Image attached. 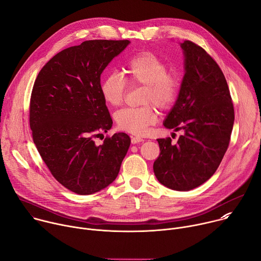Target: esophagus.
<instances>
[{
	"mask_svg": "<svg viewBox=\"0 0 261 261\" xmlns=\"http://www.w3.org/2000/svg\"><path fill=\"white\" fill-rule=\"evenodd\" d=\"M143 139L140 138V137H137V136H132L131 137V142L132 144H135V143H138V142H142Z\"/></svg>",
	"mask_w": 261,
	"mask_h": 261,
	"instance_id": "1",
	"label": "esophagus"
}]
</instances>
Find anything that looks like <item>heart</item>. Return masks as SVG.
<instances>
[{"label": "heart", "mask_w": 261, "mask_h": 261, "mask_svg": "<svg viewBox=\"0 0 261 261\" xmlns=\"http://www.w3.org/2000/svg\"><path fill=\"white\" fill-rule=\"evenodd\" d=\"M124 72L130 86H143L140 102L144 105L117 111L115 121L121 130L143 135L157 121L156 109L151 104L161 110L169 108L178 96L180 82L175 73L168 71V65L163 60L150 51L130 57ZM126 81L116 73H110L102 80L100 93L107 104L119 106L123 103L127 92Z\"/></svg>", "instance_id": "1"}]
</instances>
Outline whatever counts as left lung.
<instances>
[{"label": "left lung", "mask_w": 261, "mask_h": 261, "mask_svg": "<svg viewBox=\"0 0 261 261\" xmlns=\"http://www.w3.org/2000/svg\"><path fill=\"white\" fill-rule=\"evenodd\" d=\"M180 46L186 72L164 126L182 133L174 144L170 137L157 139L160 155L153 168L165 187L188 191L206 181L219 167L229 145L234 108L216 61L190 40Z\"/></svg>", "instance_id": "left-lung-1"}]
</instances>
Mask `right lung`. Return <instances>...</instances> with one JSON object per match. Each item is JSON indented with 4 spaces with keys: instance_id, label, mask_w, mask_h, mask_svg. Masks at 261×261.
I'll return each mask as SVG.
<instances>
[{
    "instance_id": "obj_1",
    "label": "right lung",
    "mask_w": 261,
    "mask_h": 261,
    "mask_svg": "<svg viewBox=\"0 0 261 261\" xmlns=\"http://www.w3.org/2000/svg\"><path fill=\"white\" fill-rule=\"evenodd\" d=\"M129 40H88L53 57L37 76L30 101L33 141L54 177L89 195L113 182L130 146L126 133L95 138L113 126L100 93L103 70Z\"/></svg>"
}]
</instances>
